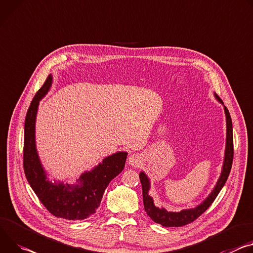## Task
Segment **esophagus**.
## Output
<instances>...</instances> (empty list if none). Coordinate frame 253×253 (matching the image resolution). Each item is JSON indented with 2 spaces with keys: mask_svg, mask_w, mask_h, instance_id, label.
I'll return each mask as SVG.
<instances>
[{
  "mask_svg": "<svg viewBox=\"0 0 253 253\" xmlns=\"http://www.w3.org/2000/svg\"><path fill=\"white\" fill-rule=\"evenodd\" d=\"M129 165L133 166V167H139L141 160H140V157L137 155V154H133L129 157Z\"/></svg>",
  "mask_w": 253,
  "mask_h": 253,
  "instance_id": "1",
  "label": "esophagus"
}]
</instances>
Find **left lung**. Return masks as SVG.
<instances>
[{"instance_id":"8db88e82","label":"left lung","mask_w":253,"mask_h":253,"mask_svg":"<svg viewBox=\"0 0 253 253\" xmlns=\"http://www.w3.org/2000/svg\"><path fill=\"white\" fill-rule=\"evenodd\" d=\"M216 99L223 104L222 100L217 97ZM225 115H226V125H227V138H226V148H225V156H224V163H223V169L221 175L216 183L215 188L203 203H201L199 206H197L194 209H188L182 210L180 212H169L165 208H157V207L153 203V199L148 195V191L150 189V182L147 177V175L142 171L139 173L140 181L142 185V195H143V204L144 209L147 213V215L153 220L155 223H158L165 227H180L185 226L187 224H190L194 222L197 218H199L209 207L212 205L222 188L224 187L225 182L230 173L231 168H232V162H233V154H234V148H233V128H232V120L229 114L228 109L226 106H224Z\"/></svg>"}]
</instances>
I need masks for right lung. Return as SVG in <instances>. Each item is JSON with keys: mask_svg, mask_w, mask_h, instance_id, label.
Instances as JSON below:
<instances>
[{"mask_svg": "<svg viewBox=\"0 0 253 253\" xmlns=\"http://www.w3.org/2000/svg\"><path fill=\"white\" fill-rule=\"evenodd\" d=\"M52 84L51 75L33 98L27 111L24 126L23 167L32 190L53 216L66 220H84L96 213L110 181L124 169L127 152L106 157L94 169L84 172L75 185L51 182L47 179L35 146V120L39 101Z\"/></svg>", "mask_w": 253, "mask_h": 253, "instance_id": "1", "label": "right lung"}]
</instances>
